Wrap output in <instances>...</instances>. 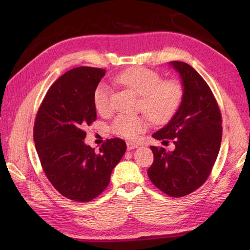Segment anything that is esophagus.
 Returning a JSON list of instances; mask_svg holds the SVG:
<instances>
[{
  "label": "esophagus",
  "mask_w": 250,
  "mask_h": 250,
  "mask_svg": "<svg viewBox=\"0 0 250 250\" xmlns=\"http://www.w3.org/2000/svg\"><path fill=\"white\" fill-rule=\"evenodd\" d=\"M126 145H127L128 150H132L134 148H138V146H139L137 143H133V142H127Z\"/></svg>",
  "instance_id": "obj_1"
}]
</instances>
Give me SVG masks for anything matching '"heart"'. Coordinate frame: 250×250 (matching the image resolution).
I'll return each mask as SVG.
<instances>
[{
  "instance_id": "1",
  "label": "heart",
  "mask_w": 250,
  "mask_h": 250,
  "mask_svg": "<svg viewBox=\"0 0 250 250\" xmlns=\"http://www.w3.org/2000/svg\"><path fill=\"white\" fill-rule=\"evenodd\" d=\"M113 80L139 95L137 108L146 115L117 116L110 128L120 137L137 138L148 128L147 117L156 124L167 122L183 103V84L175 79H163L157 72L147 67H130L118 74ZM93 102L95 109L100 115H106L111 110V90L103 84L97 86Z\"/></svg>"
}]
</instances>
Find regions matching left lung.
Returning <instances> with one entry per match:
<instances>
[{
  "instance_id": "left-lung-1",
  "label": "left lung",
  "mask_w": 250,
  "mask_h": 250,
  "mask_svg": "<svg viewBox=\"0 0 250 250\" xmlns=\"http://www.w3.org/2000/svg\"><path fill=\"white\" fill-rule=\"evenodd\" d=\"M183 80L184 99L170 122L152 134L172 140L175 149L151 146L154 161L148 169L152 184L171 197H184L200 188L214 167L222 139V118L208 83L193 67L171 62Z\"/></svg>"
}]
</instances>
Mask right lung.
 I'll return each mask as SVG.
<instances>
[{"mask_svg":"<svg viewBox=\"0 0 250 250\" xmlns=\"http://www.w3.org/2000/svg\"><path fill=\"white\" fill-rule=\"evenodd\" d=\"M105 70L75 67L49 88L36 113L33 139L42 170L64 197L87 202L107 188L110 174L126 151L119 138L105 141L99 152L84 144V127L97 113L93 95Z\"/></svg>","mask_w":250,"mask_h":250,"instance_id":"add662e5","label":"right lung"}]
</instances>
